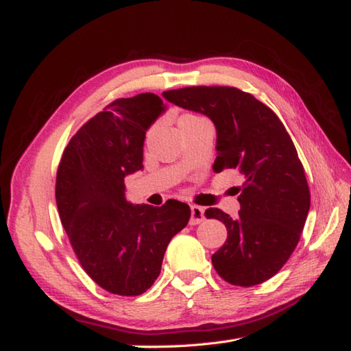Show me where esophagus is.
Instances as JSON below:
<instances>
[{"label": "esophagus", "instance_id": "34e87169", "mask_svg": "<svg viewBox=\"0 0 351 351\" xmlns=\"http://www.w3.org/2000/svg\"><path fill=\"white\" fill-rule=\"evenodd\" d=\"M205 220V214H204V208H200L197 205H191V219H190V225L195 226L199 225L200 221Z\"/></svg>", "mask_w": 351, "mask_h": 351}]
</instances>
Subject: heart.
Wrapping results in <instances>:
<instances>
[{"mask_svg": "<svg viewBox=\"0 0 351 351\" xmlns=\"http://www.w3.org/2000/svg\"><path fill=\"white\" fill-rule=\"evenodd\" d=\"M196 119H200V116H196V114H182L180 119H178V125H182L185 122H190V121H196Z\"/></svg>", "mask_w": 351, "mask_h": 351, "instance_id": "1", "label": "heart"}]
</instances>
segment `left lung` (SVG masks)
<instances>
[{
    "label": "left lung",
    "instance_id": "1",
    "mask_svg": "<svg viewBox=\"0 0 351 351\" xmlns=\"http://www.w3.org/2000/svg\"><path fill=\"white\" fill-rule=\"evenodd\" d=\"M162 96L210 117L217 130L214 171L234 169L243 176L237 219L219 208L205 211L228 229L226 243L211 256L215 271L237 287L273 278L299 243L311 206L303 164L285 126L237 87L193 86Z\"/></svg>",
    "mask_w": 351,
    "mask_h": 351
}]
</instances>
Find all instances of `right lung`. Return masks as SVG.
Listing matches in <instances>:
<instances>
[{
  "label": "right lung",
  "instance_id": "obj_1",
  "mask_svg": "<svg viewBox=\"0 0 351 351\" xmlns=\"http://www.w3.org/2000/svg\"><path fill=\"white\" fill-rule=\"evenodd\" d=\"M164 110L154 93L113 101L81 126L58 164L62 225L81 267L111 294L151 288L167 244L190 220L180 200L134 206L125 196V176L143 167L146 131Z\"/></svg>",
  "mask_w": 351,
  "mask_h": 351
}]
</instances>
